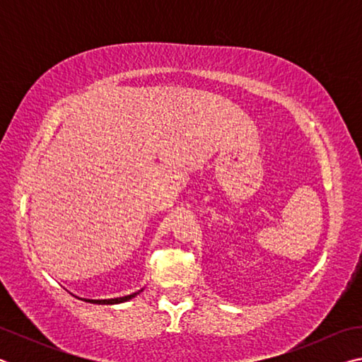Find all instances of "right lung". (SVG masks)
<instances>
[{
	"label": "right lung",
	"mask_w": 362,
	"mask_h": 362,
	"mask_svg": "<svg viewBox=\"0 0 362 362\" xmlns=\"http://www.w3.org/2000/svg\"><path fill=\"white\" fill-rule=\"evenodd\" d=\"M144 291V289H142ZM139 291V292H142ZM139 292H134L131 296H124V297H118V298H105V300H93V298H81L84 302H89V303H99V305H116V303H122V302H127V300H131L137 296Z\"/></svg>",
	"instance_id": "right-lung-1"
}]
</instances>
